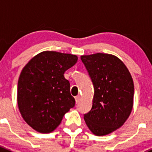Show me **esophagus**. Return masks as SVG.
Listing matches in <instances>:
<instances>
[{
    "mask_svg": "<svg viewBox=\"0 0 152 152\" xmlns=\"http://www.w3.org/2000/svg\"><path fill=\"white\" fill-rule=\"evenodd\" d=\"M75 100H76V103L78 104L79 102V101H80V96H77L75 97Z\"/></svg>",
    "mask_w": 152,
    "mask_h": 152,
    "instance_id": "obj_1",
    "label": "esophagus"
}]
</instances>
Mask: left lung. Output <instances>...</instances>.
<instances>
[{
    "label": "left lung",
    "instance_id": "8db88e82",
    "mask_svg": "<svg viewBox=\"0 0 152 152\" xmlns=\"http://www.w3.org/2000/svg\"><path fill=\"white\" fill-rule=\"evenodd\" d=\"M94 87L93 106L84 115L85 123L97 136L120 128L133 107L134 83L129 71L117 56L97 53L81 56Z\"/></svg>",
    "mask_w": 152,
    "mask_h": 152
}]
</instances>
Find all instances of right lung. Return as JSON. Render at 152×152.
Here are the masks:
<instances>
[{"label": "right lung", "instance_id": "add662e5", "mask_svg": "<svg viewBox=\"0 0 152 152\" xmlns=\"http://www.w3.org/2000/svg\"><path fill=\"white\" fill-rule=\"evenodd\" d=\"M76 55L43 51L23 67L18 84V105L26 122L40 133L53 132L75 106L64 76L76 63Z\"/></svg>", "mask_w": 152, "mask_h": 152}]
</instances>
